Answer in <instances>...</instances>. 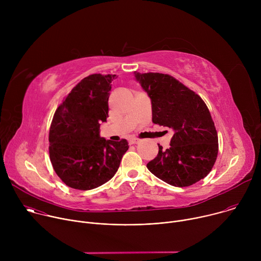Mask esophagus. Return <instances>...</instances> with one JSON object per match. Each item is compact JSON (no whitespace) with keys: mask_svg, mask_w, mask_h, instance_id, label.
I'll list each match as a JSON object with an SVG mask.
<instances>
[{"mask_svg":"<svg viewBox=\"0 0 261 261\" xmlns=\"http://www.w3.org/2000/svg\"><path fill=\"white\" fill-rule=\"evenodd\" d=\"M140 140L138 139V138H130L129 139V143L130 144H136V143H138Z\"/></svg>","mask_w":261,"mask_h":261,"instance_id":"obj_1","label":"esophagus"}]
</instances>
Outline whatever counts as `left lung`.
<instances>
[{
  "label": "left lung",
  "instance_id": "1",
  "mask_svg": "<svg viewBox=\"0 0 261 261\" xmlns=\"http://www.w3.org/2000/svg\"><path fill=\"white\" fill-rule=\"evenodd\" d=\"M152 102L153 123L170 128V146L146 164L174 187H188L212 170L218 155V134L210 110L193 91L168 74L134 72Z\"/></svg>",
  "mask_w": 261,
  "mask_h": 261
}]
</instances>
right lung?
Segmentation results:
<instances>
[{
  "mask_svg": "<svg viewBox=\"0 0 261 261\" xmlns=\"http://www.w3.org/2000/svg\"><path fill=\"white\" fill-rule=\"evenodd\" d=\"M116 74H92L74 87L57 108L49 129V158L70 188L92 190L108 181L128 151L126 139L106 140L100 124L108 117Z\"/></svg>",
  "mask_w": 261,
  "mask_h": 261,
  "instance_id": "right-lung-1",
  "label": "right lung"
}]
</instances>
